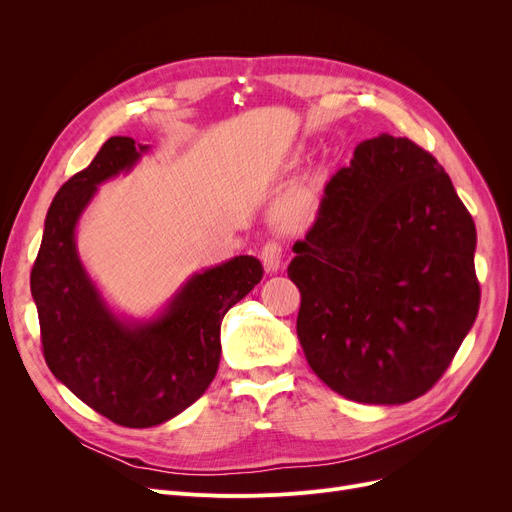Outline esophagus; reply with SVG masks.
Returning a JSON list of instances; mask_svg holds the SVG:
<instances>
[{
	"mask_svg": "<svg viewBox=\"0 0 512 512\" xmlns=\"http://www.w3.org/2000/svg\"><path fill=\"white\" fill-rule=\"evenodd\" d=\"M261 259H263V265L267 272L270 274L278 272L282 267V245L280 242H276V240L265 242V247L261 249Z\"/></svg>",
	"mask_w": 512,
	"mask_h": 512,
	"instance_id": "34e87169",
	"label": "esophagus"
}]
</instances>
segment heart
I'll return each instance as SVG.
<instances>
[{
	"instance_id": "obj_1",
	"label": "heart",
	"mask_w": 512,
	"mask_h": 512,
	"mask_svg": "<svg viewBox=\"0 0 512 512\" xmlns=\"http://www.w3.org/2000/svg\"><path fill=\"white\" fill-rule=\"evenodd\" d=\"M313 209H315L313 188L299 186L282 199V203L278 207V215H280L282 224L299 226V224H305L311 218Z\"/></svg>"
}]
</instances>
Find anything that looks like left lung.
Instances as JSON below:
<instances>
[{
	"mask_svg": "<svg viewBox=\"0 0 512 512\" xmlns=\"http://www.w3.org/2000/svg\"><path fill=\"white\" fill-rule=\"evenodd\" d=\"M475 245L471 213L432 153L390 134L359 143L288 265L317 378L365 405L425 394L477 317Z\"/></svg>",
	"mask_w": 512,
	"mask_h": 512,
	"instance_id": "obj_1",
	"label": "left lung"
}]
</instances>
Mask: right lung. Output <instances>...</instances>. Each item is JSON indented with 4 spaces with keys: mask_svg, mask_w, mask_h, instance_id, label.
I'll return each mask as SVG.
<instances>
[{
    "mask_svg": "<svg viewBox=\"0 0 512 512\" xmlns=\"http://www.w3.org/2000/svg\"><path fill=\"white\" fill-rule=\"evenodd\" d=\"M149 145L105 141L83 172L53 197L31 272L43 355L51 373L99 415L153 427L180 415L220 365L226 311L255 288L263 265L251 255L193 274L151 319L116 315L76 251V224L97 186L139 164Z\"/></svg>",
    "mask_w": 512,
    "mask_h": 512,
    "instance_id": "obj_1",
    "label": "right lung"
}]
</instances>
